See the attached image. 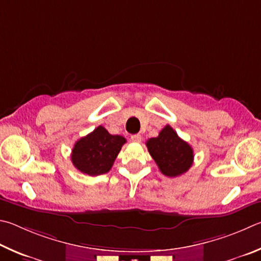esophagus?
I'll return each instance as SVG.
<instances>
[{"label":"esophagus","mask_w":261,"mask_h":261,"mask_svg":"<svg viewBox=\"0 0 261 261\" xmlns=\"http://www.w3.org/2000/svg\"><path fill=\"white\" fill-rule=\"evenodd\" d=\"M130 140L133 141V142H136V143H140L141 141H142V136H141L140 134H135V135H132L130 136Z\"/></svg>","instance_id":"esophagus-1"}]
</instances>
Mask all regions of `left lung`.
<instances>
[{
  "mask_svg": "<svg viewBox=\"0 0 261 261\" xmlns=\"http://www.w3.org/2000/svg\"><path fill=\"white\" fill-rule=\"evenodd\" d=\"M148 151L164 175L175 177L184 174L194 163V150L179 138L176 132L167 125L157 138L147 141Z\"/></svg>",
  "mask_w": 261,
  "mask_h": 261,
  "instance_id": "1",
  "label": "left lung"
}]
</instances>
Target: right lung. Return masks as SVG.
Wrapping results in <instances>:
<instances>
[{"mask_svg": "<svg viewBox=\"0 0 261 261\" xmlns=\"http://www.w3.org/2000/svg\"><path fill=\"white\" fill-rule=\"evenodd\" d=\"M126 139L111 135L103 126L77 140L72 149L71 161L80 172L90 176L108 173L113 165Z\"/></svg>", "mask_w": 261, "mask_h": 261, "instance_id": "add662e5", "label": "right lung"}]
</instances>
